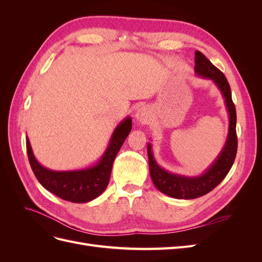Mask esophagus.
I'll return each instance as SVG.
<instances>
[{
    "instance_id": "esophagus-1",
    "label": "esophagus",
    "mask_w": 262,
    "mask_h": 262,
    "mask_svg": "<svg viewBox=\"0 0 262 262\" xmlns=\"http://www.w3.org/2000/svg\"><path fill=\"white\" fill-rule=\"evenodd\" d=\"M149 119V115L146 107H140L136 113V120L139 123H146Z\"/></svg>"
}]
</instances>
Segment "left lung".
I'll use <instances>...</instances> for the list:
<instances>
[{
	"mask_svg": "<svg viewBox=\"0 0 262 262\" xmlns=\"http://www.w3.org/2000/svg\"><path fill=\"white\" fill-rule=\"evenodd\" d=\"M194 72L196 76L211 80L216 85L224 98L229 117L228 133L223 148L210 165V167L201 175L193 177L172 173L162 168L155 161L152 145L150 143L147 144L149 173L153 184L161 192L175 198V199H195V198L209 193L226 177L232 168L237 153L236 110L232 100L231 87H229L225 75L217 68L214 67L203 53L198 50L194 54Z\"/></svg>",
	"mask_w": 262,
	"mask_h": 262,
	"instance_id": "left-lung-1",
	"label": "left lung"
}]
</instances>
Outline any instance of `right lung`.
<instances>
[{"label": "right lung", "instance_id": "1", "mask_svg": "<svg viewBox=\"0 0 262 262\" xmlns=\"http://www.w3.org/2000/svg\"><path fill=\"white\" fill-rule=\"evenodd\" d=\"M131 128L132 119L126 117L116 126L105 153L99 161L91 167L76 170L60 171L43 167L36 160L29 139L26 137L27 154L31 169L40 185L61 199L74 203L92 201L106 190L115 158L129 136Z\"/></svg>", "mask_w": 262, "mask_h": 262}]
</instances>
